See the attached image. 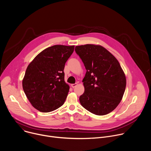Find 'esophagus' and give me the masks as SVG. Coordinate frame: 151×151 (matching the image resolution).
<instances>
[{
	"instance_id": "1",
	"label": "esophagus",
	"mask_w": 151,
	"mask_h": 151,
	"mask_svg": "<svg viewBox=\"0 0 151 151\" xmlns=\"http://www.w3.org/2000/svg\"><path fill=\"white\" fill-rule=\"evenodd\" d=\"M77 85H78V83H72V84H71V86H72V88H75V87H76Z\"/></svg>"
}]
</instances>
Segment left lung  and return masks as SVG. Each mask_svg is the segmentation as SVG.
I'll list each match as a JSON object with an SVG mask.
<instances>
[{"mask_svg":"<svg viewBox=\"0 0 151 151\" xmlns=\"http://www.w3.org/2000/svg\"><path fill=\"white\" fill-rule=\"evenodd\" d=\"M75 51L87 70L81 104L95 115L108 114L119 104L125 90L126 78L119 63L100 45L76 46Z\"/></svg>","mask_w":151,"mask_h":151,"instance_id":"left-lung-1","label":"left lung"}]
</instances>
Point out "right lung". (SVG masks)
<instances>
[{"mask_svg": "<svg viewBox=\"0 0 151 151\" xmlns=\"http://www.w3.org/2000/svg\"><path fill=\"white\" fill-rule=\"evenodd\" d=\"M74 48L61 45L48 47L27 66L23 88L32 105L39 111H53L65 101L70 87L64 81V68Z\"/></svg>", "mask_w": 151, "mask_h": 151, "instance_id": "1", "label": "right lung"}]
</instances>
